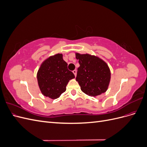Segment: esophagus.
I'll use <instances>...</instances> for the list:
<instances>
[{
	"mask_svg": "<svg viewBox=\"0 0 147 147\" xmlns=\"http://www.w3.org/2000/svg\"><path fill=\"white\" fill-rule=\"evenodd\" d=\"M73 73H74V74L75 75V76L76 77V75H77V70H73Z\"/></svg>",
	"mask_w": 147,
	"mask_h": 147,
	"instance_id": "1",
	"label": "esophagus"
}]
</instances>
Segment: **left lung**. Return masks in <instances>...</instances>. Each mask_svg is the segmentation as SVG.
Masks as SVG:
<instances>
[{
	"mask_svg": "<svg viewBox=\"0 0 147 147\" xmlns=\"http://www.w3.org/2000/svg\"><path fill=\"white\" fill-rule=\"evenodd\" d=\"M78 59L76 80L81 90L90 96L96 97L107 90L111 78L108 65L99 57L89 54L75 53Z\"/></svg>",
	"mask_w": 147,
	"mask_h": 147,
	"instance_id": "8db88e82",
	"label": "left lung"
}]
</instances>
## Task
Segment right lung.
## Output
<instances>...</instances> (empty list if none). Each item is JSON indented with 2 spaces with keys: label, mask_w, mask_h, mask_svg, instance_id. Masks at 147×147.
Here are the masks:
<instances>
[{
  "label": "right lung",
  "mask_w": 147,
  "mask_h": 147,
  "mask_svg": "<svg viewBox=\"0 0 147 147\" xmlns=\"http://www.w3.org/2000/svg\"><path fill=\"white\" fill-rule=\"evenodd\" d=\"M40 90L43 96L52 99L58 98L66 90L70 80L75 78L67 69L63 54L50 56L42 63L37 74Z\"/></svg>",
  "instance_id": "1"
}]
</instances>
